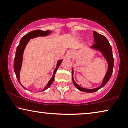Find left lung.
<instances>
[{
    "label": "left lung",
    "mask_w": 128,
    "mask_h": 128,
    "mask_svg": "<svg viewBox=\"0 0 128 128\" xmlns=\"http://www.w3.org/2000/svg\"><path fill=\"white\" fill-rule=\"evenodd\" d=\"M94 38V44L91 46V48L96 49V50H100L102 53L104 58H106L107 62H108V69L107 70L106 75L104 76V80L100 86H99L97 88L94 89H87L83 88L76 83L73 78V73L74 70H72V81L74 86H75L76 88H78L79 90L83 91L85 92H94L95 91H98V90L102 88L105 86L106 84L109 80L110 78H111L112 73H113V69L114 66V58L113 56V53H112V46L110 45L109 42L107 40L106 38L104 36L102 35L97 33V32L94 31L93 32Z\"/></svg>",
    "instance_id": "left-lung-1"
}]
</instances>
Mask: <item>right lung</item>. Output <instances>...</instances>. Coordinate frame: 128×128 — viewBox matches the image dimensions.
Wrapping results in <instances>:
<instances>
[{
    "label": "right lung",
    "instance_id": "add662e5",
    "mask_svg": "<svg viewBox=\"0 0 128 128\" xmlns=\"http://www.w3.org/2000/svg\"><path fill=\"white\" fill-rule=\"evenodd\" d=\"M51 33V31L50 30H46V31H42L41 30H36L32 31L28 33V34H26L25 36H24L23 37L21 40L20 41V43L19 44V45L16 48V53H15V56L14 60V72L15 73V75L18 79L19 83H20V84L22 86V87H24V88H25V87H24L22 85V84L20 83V70L21 68L22 63V58H23V53H24V49L25 48L26 45L28 43V42L29 41L30 39L34 38L35 37H37L38 36H48ZM62 60H60L57 63V66L56 67V69L54 70V72H53V75L52 78H51V79L49 81L48 83L47 84V85L46 86V87L42 91H45L47 88H48L50 86V85L52 84L53 82L54 81V76L55 74L58 70V68L60 66L62 62Z\"/></svg>",
    "mask_w": 128,
    "mask_h": 128
}]
</instances>
